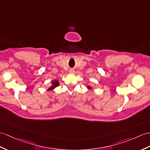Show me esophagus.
Returning a JSON list of instances; mask_svg holds the SVG:
<instances>
[{
	"label": "esophagus",
	"instance_id": "obj_1",
	"mask_svg": "<svg viewBox=\"0 0 150 150\" xmlns=\"http://www.w3.org/2000/svg\"><path fill=\"white\" fill-rule=\"evenodd\" d=\"M69 73H70V74H74V71L73 70V69H71V70H69Z\"/></svg>",
	"mask_w": 150,
	"mask_h": 150
}]
</instances>
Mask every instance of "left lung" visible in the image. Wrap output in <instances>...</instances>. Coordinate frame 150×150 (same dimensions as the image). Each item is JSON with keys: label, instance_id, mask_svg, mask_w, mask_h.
Returning a JSON list of instances; mask_svg holds the SVG:
<instances>
[{"label": "left lung", "instance_id": "1", "mask_svg": "<svg viewBox=\"0 0 150 150\" xmlns=\"http://www.w3.org/2000/svg\"><path fill=\"white\" fill-rule=\"evenodd\" d=\"M87 88L88 89H92V88L91 86H87Z\"/></svg>", "mask_w": 150, "mask_h": 150}]
</instances>
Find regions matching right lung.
<instances>
[{
    "label": "right lung",
    "mask_w": 150,
    "mask_h": 150,
    "mask_svg": "<svg viewBox=\"0 0 150 150\" xmlns=\"http://www.w3.org/2000/svg\"><path fill=\"white\" fill-rule=\"evenodd\" d=\"M52 86L50 87L48 89V90H49V91H51V90H53L54 89H55L56 87H57L59 85V81H57V80H55L54 81H52Z\"/></svg>",
    "instance_id": "right-lung-1"
}]
</instances>
